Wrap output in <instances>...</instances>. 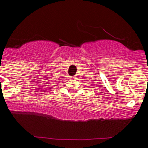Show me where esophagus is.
Instances as JSON below:
<instances>
[{"label": "esophagus", "mask_w": 148, "mask_h": 148, "mask_svg": "<svg viewBox=\"0 0 148 148\" xmlns=\"http://www.w3.org/2000/svg\"><path fill=\"white\" fill-rule=\"evenodd\" d=\"M74 78H76V77H74Z\"/></svg>", "instance_id": "34e87169"}]
</instances>
